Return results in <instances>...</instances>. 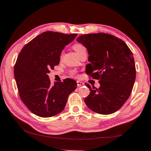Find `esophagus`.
<instances>
[{
  "label": "esophagus",
  "instance_id": "esophagus-1",
  "mask_svg": "<svg viewBox=\"0 0 151 151\" xmlns=\"http://www.w3.org/2000/svg\"><path fill=\"white\" fill-rule=\"evenodd\" d=\"M76 83H77L78 87H81V86H83V85H84V83H83V82H81V81H78L76 82Z\"/></svg>",
  "mask_w": 151,
  "mask_h": 151
}]
</instances>
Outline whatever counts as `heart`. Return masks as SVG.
Segmentation results:
<instances>
[{"label": "heart", "mask_w": 151, "mask_h": 151, "mask_svg": "<svg viewBox=\"0 0 151 151\" xmlns=\"http://www.w3.org/2000/svg\"><path fill=\"white\" fill-rule=\"evenodd\" d=\"M73 48H74V50H75L76 53L79 54L80 52L82 51L83 50L85 49V47L84 46V45H82V44H75V45H73ZM63 53L61 54V57L63 56Z\"/></svg>", "instance_id": "obj_1"}]
</instances>
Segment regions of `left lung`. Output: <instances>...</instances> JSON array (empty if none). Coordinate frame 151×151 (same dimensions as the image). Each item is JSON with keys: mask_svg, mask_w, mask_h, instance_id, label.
Segmentation results:
<instances>
[{"mask_svg": "<svg viewBox=\"0 0 151 151\" xmlns=\"http://www.w3.org/2000/svg\"><path fill=\"white\" fill-rule=\"evenodd\" d=\"M76 41L87 49L86 73L99 81L100 87L85 84L90 93L84 101L99 114H113L122 107L132 91L136 78L133 54L122 40L105 33L80 35Z\"/></svg>", "mask_w": 151, "mask_h": 151, "instance_id": "left-lung-1", "label": "left lung"}]
</instances>
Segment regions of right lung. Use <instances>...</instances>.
Returning a JSON list of instances; mask_svg holds the SVG:
<instances>
[{"mask_svg":"<svg viewBox=\"0 0 151 151\" xmlns=\"http://www.w3.org/2000/svg\"><path fill=\"white\" fill-rule=\"evenodd\" d=\"M77 34L54 32L41 33L21 50L14 67V75L21 99L37 116L49 118L65 107L69 95L76 88L71 78L52 85L47 74L58 65L65 45Z\"/></svg>","mask_w":151,"mask_h":151,"instance_id":"add662e5","label":"right lung"}]
</instances>
